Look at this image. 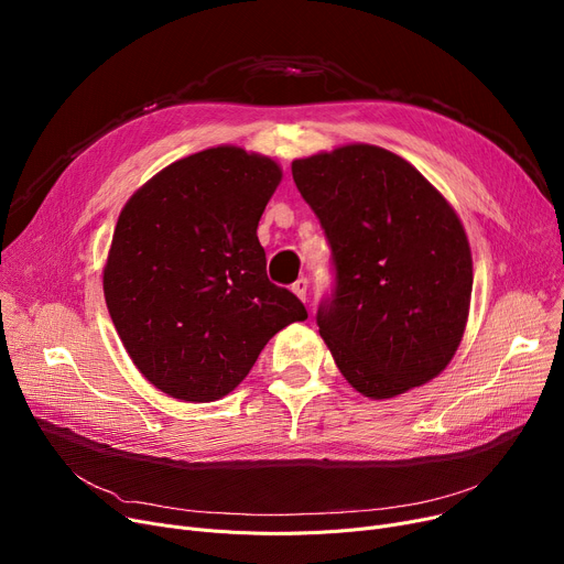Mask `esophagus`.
Instances as JSON below:
<instances>
[{
    "mask_svg": "<svg viewBox=\"0 0 564 564\" xmlns=\"http://www.w3.org/2000/svg\"><path fill=\"white\" fill-rule=\"evenodd\" d=\"M292 292L294 294H297V297L302 300V302H306V292H308V279H297V281H294L292 283Z\"/></svg>",
    "mask_w": 564,
    "mask_h": 564,
    "instance_id": "esophagus-1",
    "label": "esophagus"
}]
</instances>
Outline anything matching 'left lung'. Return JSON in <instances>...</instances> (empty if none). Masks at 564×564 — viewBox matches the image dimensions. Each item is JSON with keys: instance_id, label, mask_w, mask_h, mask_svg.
<instances>
[{"instance_id": "left-lung-1", "label": "left lung", "mask_w": 564, "mask_h": 564, "mask_svg": "<svg viewBox=\"0 0 564 564\" xmlns=\"http://www.w3.org/2000/svg\"><path fill=\"white\" fill-rule=\"evenodd\" d=\"M292 177L332 245L336 290L317 327L349 387L389 400L441 375L473 290L453 205L416 166L370 143L294 160Z\"/></svg>"}]
</instances>
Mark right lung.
<instances>
[{
    "label": "right lung",
    "instance_id": "1",
    "mask_svg": "<svg viewBox=\"0 0 564 564\" xmlns=\"http://www.w3.org/2000/svg\"><path fill=\"white\" fill-rule=\"evenodd\" d=\"M281 166L237 145L177 160L118 215L102 270L113 327L139 372L183 402H215L274 334L308 317L264 272L258 221Z\"/></svg>",
    "mask_w": 564,
    "mask_h": 564
}]
</instances>
